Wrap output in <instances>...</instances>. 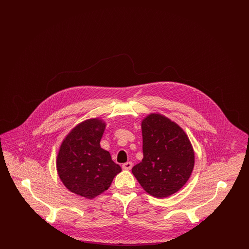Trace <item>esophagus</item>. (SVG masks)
<instances>
[{"mask_svg":"<svg viewBox=\"0 0 249 249\" xmlns=\"http://www.w3.org/2000/svg\"><path fill=\"white\" fill-rule=\"evenodd\" d=\"M131 167H132V163L129 161V162H126V163H124L123 165H122V168L124 169V170H130L131 169Z\"/></svg>","mask_w":249,"mask_h":249,"instance_id":"esophagus-1","label":"esophagus"}]
</instances>
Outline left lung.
Segmentation results:
<instances>
[{"mask_svg": "<svg viewBox=\"0 0 249 249\" xmlns=\"http://www.w3.org/2000/svg\"><path fill=\"white\" fill-rule=\"evenodd\" d=\"M142 161L131 169L142 189L163 199L178 192L194 167V150L181 127L160 114L142 121Z\"/></svg>", "mask_w": 249, "mask_h": 249, "instance_id": "1", "label": "left lung"}]
</instances>
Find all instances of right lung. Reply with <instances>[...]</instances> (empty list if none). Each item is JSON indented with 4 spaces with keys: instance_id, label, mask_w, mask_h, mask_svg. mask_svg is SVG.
<instances>
[{
    "instance_id": "add662e5",
    "label": "right lung",
    "mask_w": 249,
    "mask_h": 249,
    "mask_svg": "<svg viewBox=\"0 0 249 249\" xmlns=\"http://www.w3.org/2000/svg\"><path fill=\"white\" fill-rule=\"evenodd\" d=\"M106 126L98 118L79 123L64 138L57 156V171L63 185L87 199L108 190L121 172L110 153L100 145Z\"/></svg>"
}]
</instances>
